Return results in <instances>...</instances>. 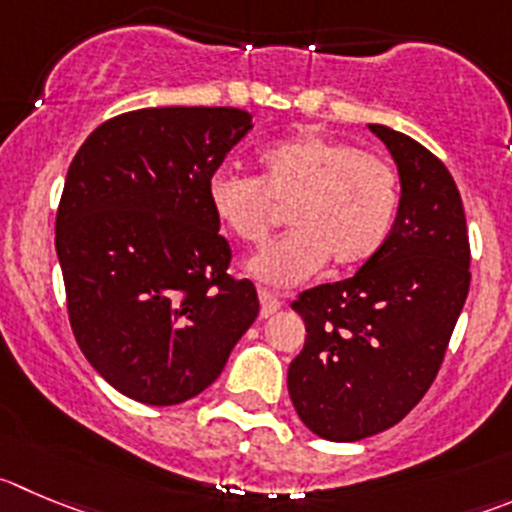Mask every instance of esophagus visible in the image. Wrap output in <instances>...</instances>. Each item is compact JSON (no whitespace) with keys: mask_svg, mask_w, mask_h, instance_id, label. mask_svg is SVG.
I'll use <instances>...</instances> for the list:
<instances>
[{"mask_svg":"<svg viewBox=\"0 0 512 512\" xmlns=\"http://www.w3.org/2000/svg\"><path fill=\"white\" fill-rule=\"evenodd\" d=\"M259 301H261V319H269L271 314H276V311L281 309L279 296H274L266 289H259Z\"/></svg>","mask_w":512,"mask_h":512,"instance_id":"34e87169","label":"esophagus"}]
</instances>
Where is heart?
Here are the masks:
<instances>
[{"mask_svg": "<svg viewBox=\"0 0 512 512\" xmlns=\"http://www.w3.org/2000/svg\"><path fill=\"white\" fill-rule=\"evenodd\" d=\"M208 203L241 243H264L286 208V233L246 264L269 286H296L332 261L357 271L382 251L399 211L397 170L379 155L326 135L304 133L259 153V178L221 170L208 183Z\"/></svg>", "mask_w": 512, "mask_h": 512, "instance_id": "obj_1", "label": "heart"}]
</instances>
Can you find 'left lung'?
<instances>
[{
	"mask_svg": "<svg viewBox=\"0 0 512 512\" xmlns=\"http://www.w3.org/2000/svg\"><path fill=\"white\" fill-rule=\"evenodd\" d=\"M399 170L397 221L352 279L304 291L291 309L306 342L289 364L301 422L332 442L397 425L425 397L470 289L465 211L450 170L425 145L369 125Z\"/></svg>",
	"mask_w": 512,
	"mask_h": 512,
	"instance_id": "obj_1",
	"label": "left lung"
}]
</instances>
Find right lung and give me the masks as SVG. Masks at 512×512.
Listing matches in <instances>:
<instances>
[{
  "label": "right lung",
  "instance_id": "add662e5",
  "mask_svg": "<svg viewBox=\"0 0 512 512\" xmlns=\"http://www.w3.org/2000/svg\"><path fill=\"white\" fill-rule=\"evenodd\" d=\"M238 107H145L107 120L72 158L55 223L67 314L87 362L143 405L211 387L259 316L228 276L208 183L251 130Z\"/></svg>",
  "mask_w": 512,
  "mask_h": 512
}]
</instances>
